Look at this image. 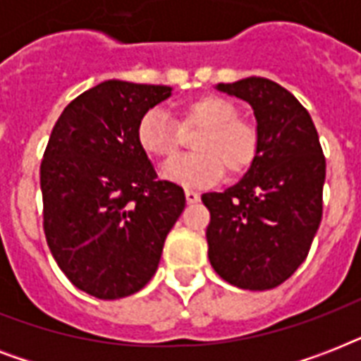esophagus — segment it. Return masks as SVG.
Wrapping results in <instances>:
<instances>
[{
  "instance_id": "obj_1",
  "label": "esophagus",
  "mask_w": 361,
  "mask_h": 361,
  "mask_svg": "<svg viewBox=\"0 0 361 361\" xmlns=\"http://www.w3.org/2000/svg\"><path fill=\"white\" fill-rule=\"evenodd\" d=\"M185 198L189 204H195L200 200V192L192 191V189H185Z\"/></svg>"
}]
</instances>
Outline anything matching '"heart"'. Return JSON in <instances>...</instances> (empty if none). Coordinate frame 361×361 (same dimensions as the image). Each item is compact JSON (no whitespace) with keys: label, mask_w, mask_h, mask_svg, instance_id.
Instances as JSON below:
<instances>
[{"label":"heart","mask_w":361,"mask_h":361,"mask_svg":"<svg viewBox=\"0 0 361 361\" xmlns=\"http://www.w3.org/2000/svg\"><path fill=\"white\" fill-rule=\"evenodd\" d=\"M180 125L161 106H152L136 123V142L152 157H172L181 144V130L202 129L192 142L197 153L176 157L163 166L166 180L185 187H206L219 181L225 166L231 174L245 172L258 155L255 125L238 118L236 104L219 95H204L181 110Z\"/></svg>","instance_id":"1"}]
</instances>
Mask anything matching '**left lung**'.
Returning a JSON list of instances; mask_svg holds the SVG:
<instances>
[{
    "label": "left lung",
    "instance_id": "left-lung-1",
    "mask_svg": "<svg viewBox=\"0 0 361 361\" xmlns=\"http://www.w3.org/2000/svg\"><path fill=\"white\" fill-rule=\"evenodd\" d=\"M215 90L251 104L258 155L238 183L202 195L212 215L208 258L226 283L268 290L311 249L322 219L326 159L309 112L277 82L249 76Z\"/></svg>",
    "mask_w": 361,
    "mask_h": 361
}]
</instances>
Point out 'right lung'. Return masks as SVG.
<instances>
[{
	"label": "right lung",
	"mask_w": 361,
	"mask_h": 361,
	"mask_svg": "<svg viewBox=\"0 0 361 361\" xmlns=\"http://www.w3.org/2000/svg\"><path fill=\"white\" fill-rule=\"evenodd\" d=\"M170 86L106 80L67 104L41 163L44 234L54 260L90 296L118 300L146 286L185 208L183 189L157 180L136 142L147 109Z\"/></svg>",
	"instance_id": "add662e5"
}]
</instances>
